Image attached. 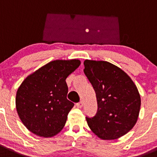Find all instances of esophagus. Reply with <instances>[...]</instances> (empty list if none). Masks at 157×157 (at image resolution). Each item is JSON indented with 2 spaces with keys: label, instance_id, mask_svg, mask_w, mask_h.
<instances>
[{
  "label": "esophagus",
  "instance_id": "obj_1",
  "mask_svg": "<svg viewBox=\"0 0 157 157\" xmlns=\"http://www.w3.org/2000/svg\"><path fill=\"white\" fill-rule=\"evenodd\" d=\"M77 105V108H81L83 106V102L81 101H80V102H78V103H77V105Z\"/></svg>",
  "mask_w": 157,
  "mask_h": 157
}]
</instances>
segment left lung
I'll return each mask as SVG.
<instances>
[{"mask_svg":"<svg viewBox=\"0 0 157 157\" xmlns=\"http://www.w3.org/2000/svg\"><path fill=\"white\" fill-rule=\"evenodd\" d=\"M83 64L98 101L96 115L86 117L87 125L101 140L119 138L138 119L141 106L138 89L126 73L111 63L86 59Z\"/></svg>","mask_w":157,"mask_h":157,"instance_id":"obj_1","label":"left lung"}]
</instances>
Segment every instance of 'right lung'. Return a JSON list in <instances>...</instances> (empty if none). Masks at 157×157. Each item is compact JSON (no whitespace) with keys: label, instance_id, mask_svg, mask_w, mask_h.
Returning a JSON list of instances; mask_svg holds the SVG:
<instances>
[{"label":"right lung","instance_id":"obj_1","mask_svg":"<svg viewBox=\"0 0 157 157\" xmlns=\"http://www.w3.org/2000/svg\"><path fill=\"white\" fill-rule=\"evenodd\" d=\"M80 65L79 59L52 61L21 83L16 94V109L29 131L52 137L62 130L74 105L67 98L66 79Z\"/></svg>","mask_w":157,"mask_h":157}]
</instances>
